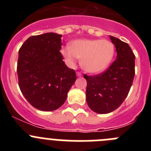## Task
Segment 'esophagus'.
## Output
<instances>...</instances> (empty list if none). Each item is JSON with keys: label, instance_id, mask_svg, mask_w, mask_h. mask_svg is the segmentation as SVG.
Returning a JSON list of instances; mask_svg holds the SVG:
<instances>
[{"label": "esophagus", "instance_id": "1", "mask_svg": "<svg viewBox=\"0 0 151 151\" xmlns=\"http://www.w3.org/2000/svg\"><path fill=\"white\" fill-rule=\"evenodd\" d=\"M76 75H77V76H78V77H81V76H82V73H79V72H77Z\"/></svg>", "mask_w": 151, "mask_h": 151}]
</instances>
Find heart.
I'll list each match as a JSON object with an SVG mask.
<instances>
[{
	"instance_id": "heart-1",
	"label": "heart",
	"mask_w": 151,
	"mask_h": 151,
	"mask_svg": "<svg viewBox=\"0 0 151 151\" xmlns=\"http://www.w3.org/2000/svg\"><path fill=\"white\" fill-rule=\"evenodd\" d=\"M115 53V47L111 41L99 39H76L69 47H63L61 54L70 65L81 59V66L90 73H99L110 66Z\"/></svg>"
}]
</instances>
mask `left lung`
<instances>
[{"mask_svg":"<svg viewBox=\"0 0 151 151\" xmlns=\"http://www.w3.org/2000/svg\"><path fill=\"white\" fill-rule=\"evenodd\" d=\"M116 59L104 73L84 75L87 81L86 101L92 111L105 114L116 110L127 97L134 76L135 56L127 43L110 36Z\"/></svg>","mask_w":151,"mask_h":151,"instance_id":"left-lung-1","label":"left lung"}]
</instances>
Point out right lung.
<instances>
[{"instance_id":"right-lung-1","label":"right lung","mask_w":151,"mask_h":151,"mask_svg":"<svg viewBox=\"0 0 151 151\" xmlns=\"http://www.w3.org/2000/svg\"><path fill=\"white\" fill-rule=\"evenodd\" d=\"M62 35L48 32L31 36L19 50V86L28 102L42 111L60 107L76 80L74 69L63 61Z\"/></svg>"}]
</instances>
